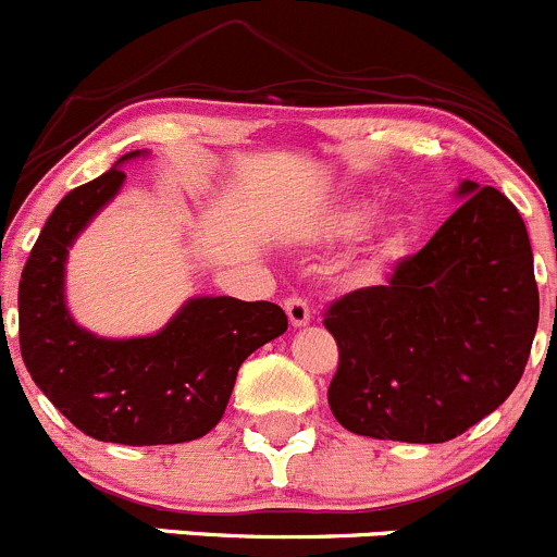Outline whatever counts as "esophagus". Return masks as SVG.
Here are the masks:
<instances>
[{
  "mask_svg": "<svg viewBox=\"0 0 557 557\" xmlns=\"http://www.w3.org/2000/svg\"><path fill=\"white\" fill-rule=\"evenodd\" d=\"M284 311H286V317H289L292 327H306V324L311 322V306H308V300H302L300 295L286 297Z\"/></svg>",
  "mask_w": 557,
  "mask_h": 557,
  "instance_id": "34e87169",
  "label": "esophagus"
}]
</instances>
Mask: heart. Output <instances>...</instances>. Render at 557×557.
Wrapping results in <instances>:
<instances>
[{
	"instance_id": "obj_1",
	"label": "heart",
	"mask_w": 557,
	"mask_h": 557,
	"mask_svg": "<svg viewBox=\"0 0 557 557\" xmlns=\"http://www.w3.org/2000/svg\"><path fill=\"white\" fill-rule=\"evenodd\" d=\"M368 219H371V206L360 200H349L344 202V206L335 208V211L324 219L319 233H322L324 240H351L355 235H360V230L366 227ZM400 240H404V224H400L398 219H393V222L384 224V227L379 230L373 244L368 246L366 260H362V273L376 271L379 262H382Z\"/></svg>"
}]
</instances>
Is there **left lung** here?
Masks as SVG:
<instances>
[{
	"label": "left lung",
	"mask_w": 557,
	"mask_h": 557,
	"mask_svg": "<svg viewBox=\"0 0 557 557\" xmlns=\"http://www.w3.org/2000/svg\"><path fill=\"white\" fill-rule=\"evenodd\" d=\"M463 206L389 284L324 313L338 344L327 400L357 436L442 444L498 409L525 371L539 324L533 251L517 208L463 181Z\"/></svg>",
	"instance_id": "left-lung-1"
}]
</instances>
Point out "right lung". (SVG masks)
<instances>
[{
  "instance_id": "add662e5",
  "label": "right lung",
  "mask_w": 557,
  "mask_h": 557,
  "mask_svg": "<svg viewBox=\"0 0 557 557\" xmlns=\"http://www.w3.org/2000/svg\"><path fill=\"white\" fill-rule=\"evenodd\" d=\"M119 164L48 216L18 284L21 357L46 398L97 442H195L222 420L240 362L284 333L286 313L268 300L191 297L159 333L140 338H99L75 324L64 265L81 230L119 195L126 178Z\"/></svg>"
}]
</instances>
